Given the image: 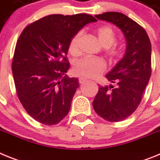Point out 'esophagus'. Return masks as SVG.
<instances>
[{"label":"esophagus","instance_id":"esophagus-1","mask_svg":"<svg viewBox=\"0 0 160 160\" xmlns=\"http://www.w3.org/2000/svg\"><path fill=\"white\" fill-rule=\"evenodd\" d=\"M87 79L86 78H82V77H80L78 78V81H79V83H80V84H83V83L87 82Z\"/></svg>","mask_w":160,"mask_h":160}]
</instances>
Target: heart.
I'll return each instance as SVG.
<instances>
[{
  "label": "heart",
  "mask_w": 160,
  "mask_h": 160,
  "mask_svg": "<svg viewBox=\"0 0 160 160\" xmlns=\"http://www.w3.org/2000/svg\"><path fill=\"white\" fill-rule=\"evenodd\" d=\"M98 40L103 48L107 49V54L112 60L119 57L120 51L113 45L116 40V36L112 28L110 26H102L96 31ZM82 32H78L73 36L69 43V52L72 55L79 53V45ZM106 64L104 62L98 58H85L78 61L73 66V70L77 74L86 78H96L104 72Z\"/></svg>",
  "instance_id": "b5f03b06"
}]
</instances>
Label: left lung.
I'll list each match as a JSON object with an SVG mask.
<instances>
[{
  "label": "left lung",
  "instance_id": "8db88e82",
  "mask_svg": "<svg viewBox=\"0 0 160 160\" xmlns=\"http://www.w3.org/2000/svg\"><path fill=\"white\" fill-rule=\"evenodd\" d=\"M111 22L123 33L127 48L123 58L106 75L114 86L100 87L93 107L109 122H120L135 112L152 73V45L145 29L123 13L107 12L95 15Z\"/></svg>",
  "mask_w": 160,
  "mask_h": 160
}]
</instances>
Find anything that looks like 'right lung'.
<instances>
[{
	"label": "right lung",
	"instance_id": "add662e5",
	"mask_svg": "<svg viewBox=\"0 0 160 160\" xmlns=\"http://www.w3.org/2000/svg\"><path fill=\"white\" fill-rule=\"evenodd\" d=\"M97 20L86 13L52 14L27 25L17 42L12 63L18 98L26 112L46 125L60 122L79 87L69 78L66 55L71 38Z\"/></svg>",
	"mask_w": 160,
	"mask_h": 160
}]
</instances>
